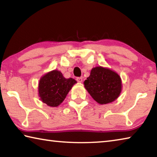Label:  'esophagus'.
<instances>
[{
	"label": "esophagus",
	"instance_id": "1",
	"mask_svg": "<svg viewBox=\"0 0 157 157\" xmlns=\"http://www.w3.org/2000/svg\"><path fill=\"white\" fill-rule=\"evenodd\" d=\"M77 81H78V82H79V83H81V82H82V77H80V78H77Z\"/></svg>",
	"mask_w": 157,
	"mask_h": 157
}]
</instances>
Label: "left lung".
Returning a JSON list of instances; mask_svg holds the SVG:
<instances>
[{"label":"left lung","instance_id":"obj_1","mask_svg":"<svg viewBox=\"0 0 157 157\" xmlns=\"http://www.w3.org/2000/svg\"><path fill=\"white\" fill-rule=\"evenodd\" d=\"M84 84L91 96L100 105L113 102L122 90L121 78L118 74L102 66L92 68Z\"/></svg>","mask_w":157,"mask_h":157}]
</instances>
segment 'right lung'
I'll use <instances>...</instances> for the list:
<instances>
[{
    "label": "right lung",
    "instance_id": "obj_1",
    "mask_svg": "<svg viewBox=\"0 0 157 157\" xmlns=\"http://www.w3.org/2000/svg\"><path fill=\"white\" fill-rule=\"evenodd\" d=\"M77 82L66 79L59 71L54 70L42 76L39 83V96L45 104L51 107L62 103Z\"/></svg>",
    "mask_w": 157,
    "mask_h": 157
}]
</instances>
